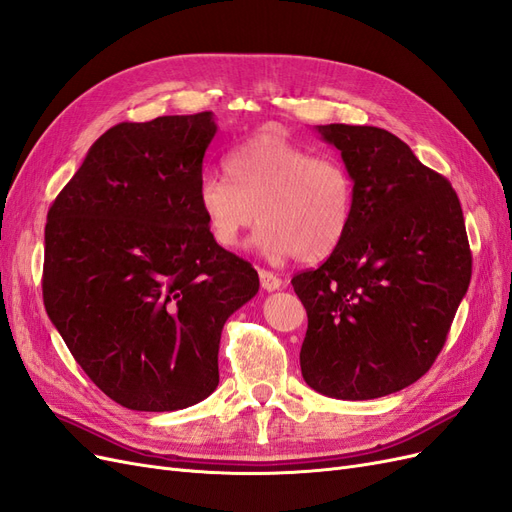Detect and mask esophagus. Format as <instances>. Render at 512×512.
Masks as SVG:
<instances>
[{"instance_id":"34e87169","label":"esophagus","mask_w":512,"mask_h":512,"mask_svg":"<svg viewBox=\"0 0 512 512\" xmlns=\"http://www.w3.org/2000/svg\"><path fill=\"white\" fill-rule=\"evenodd\" d=\"M258 275H260V286L265 288V290H280L282 286H284V282H282V277H277L275 273H271V271H267V269H260L258 271Z\"/></svg>"}]
</instances>
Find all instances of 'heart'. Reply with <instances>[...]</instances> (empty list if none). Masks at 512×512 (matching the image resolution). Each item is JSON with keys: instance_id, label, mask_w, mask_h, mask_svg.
Returning <instances> with one entry per match:
<instances>
[{"instance_id": "heart-1", "label": "heart", "mask_w": 512, "mask_h": 512, "mask_svg": "<svg viewBox=\"0 0 512 512\" xmlns=\"http://www.w3.org/2000/svg\"><path fill=\"white\" fill-rule=\"evenodd\" d=\"M224 173H207L196 203L211 239L237 247L243 230L262 224L254 245L273 260L297 254L314 262L344 241L354 213V181L333 158L275 134H258L232 149Z\"/></svg>"}]
</instances>
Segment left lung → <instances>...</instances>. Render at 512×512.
<instances>
[{
	"instance_id": "1",
	"label": "left lung",
	"mask_w": 512,
	"mask_h": 512,
	"mask_svg": "<svg viewBox=\"0 0 512 512\" xmlns=\"http://www.w3.org/2000/svg\"><path fill=\"white\" fill-rule=\"evenodd\" d=\"M354 181L344 241L318 269L292 277L307 312L301 374L335 399H376L436 361L472 277L459 198L395 134L316 126Z\"/></svg>"
}]
</instances>
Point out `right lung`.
Returning <instances> with one entry per match:
<instances>
[{
  "label": "right lung",
  "instance_id": "obj_1",
  "mask_svg": "<svg viewBox=\"0 0 512 512\" xmlns=\"http://www.w3.org/2000/svg\"><path fill=\"white\" fill-rule=\"evenodd\" d=\"M215 132L209 111L117 123L46 215V314L123 408L209 397L224 322L258 292L254 267L211 239L196 203Z\"/></svg>",
  "mask_w": 512,
  "mask_h": 512
}]
</instances>
